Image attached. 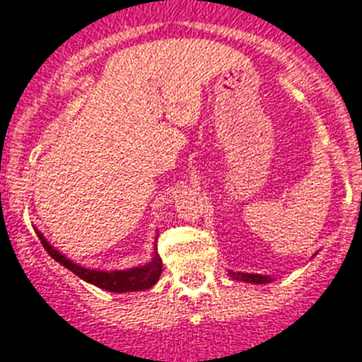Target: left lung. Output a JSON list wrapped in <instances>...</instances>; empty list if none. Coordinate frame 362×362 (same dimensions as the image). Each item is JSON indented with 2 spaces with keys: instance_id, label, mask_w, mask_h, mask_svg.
Wrapping results in <instances>:
<instances>
[{
  "instance_id": "obj_1",
  "label": "left lung",
  "mask_w": 362,
  "mask_h": 362,
  "mask_svg": "<svg viewBox=\"0 0 362 362\" xmlns=\"http://www.w3.org/2000/svg\"><path fill=\"white\" fill-rule=\"evenodd\" d=\"M228 276L232 280H238V281H245V284H271L274 280L273 276H267V274H253V273H234V271H227Z\"/></svg>"
}]
</instances>
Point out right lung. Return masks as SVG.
Returning <instances> with one entry per match:
<instances>
[{"instance_id": "right-lung-1", "label": "right lung", "mask_w": 362, "mask_h": 362, "mask_svg": "<svg viewBox=\"0 0 362 362\" xmlns=\"http://www.w3.org/2000/svg\"><path fill=\"white\" fill-rule=\"evenodd\" d=\"M38 239L44 245L45 252L59 262L61 266H64L66 269H70L71 273L77 274L81 280L88 281V284L95 285V287L103 288V291L116 292V294H123V292H137V291H148L153 285H156V281L160 280V274H162V259L160 255L153 252V259L149 262L142 264V266L130 267V269H121V271H98V269H88V267H82L78 264H74L70 259L59 253L58 250L52 248L49 245L47 239L44 238L40 230H37Z\"/></svg>"}]
</instances>
